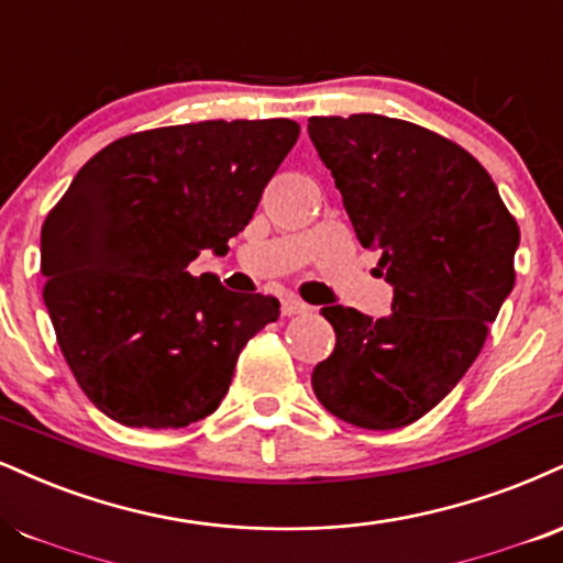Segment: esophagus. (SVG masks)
Instances as JSON below:
<instances>
[{
  "label": "esophagus",
  "mask_w": 563,
  "mask_h": 563,
  "mask_svg": "<svg viewBox=\"0 0 563 563\" xmlns=\"http://www.w3.org/2000/svg\"><path fill=\"white\" fill-rule=\"evenodd\" d=\"M280 311L283 317H296V314H309L311 307L309 303H303L301 299H296V296H286V299L280 301Z\"/></svg>",
  "instance_id": "esophagus-1"
}]
</instances>
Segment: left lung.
<instances>
[{
    "label": "left lung",
    "mask_w": 563,
    "mask_h": 563,
    "mask_svg": "<svg viewBox=\"0 0 563 563\" xmlns=\"http://www.w3.org/2000/svg\"><path fill=\"white\" fill-rule=\"evenodd\" d=\"M364 249L380 252L393 311L324 307L335 349L311 372L330 415L364 430L417 422L472 367L511 294L519 225L479 162L383 114L309 118Z\"/></svg>",
    "instance_id": "left-lung-1"
}]
</instances>
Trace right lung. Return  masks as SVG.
I'll use <instances>...</instances> for the list:
<instances>
[{
	"label": "right lung",
	"mask_w": 563,
	"mask_h": 563,
	"mask_svg": "<svg viewBox=\"0 0 563 563\" xmlns=\"http://www.w3.org/2000/svg\"><path fill=\"white\" fill-rule=\"evenodd\" d=\"M299 123L205 120L123 135L80 167L42 228L44 303L88 401L128 428H186L212 415L273 296L191 275L228 252Z\"/></svg>",
	"instance_id": "add662e5"
}]
</instances>
